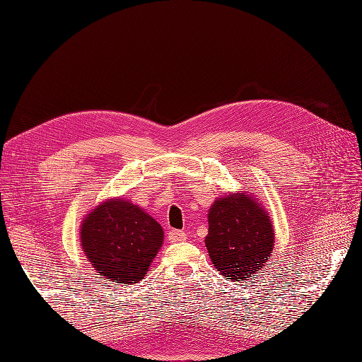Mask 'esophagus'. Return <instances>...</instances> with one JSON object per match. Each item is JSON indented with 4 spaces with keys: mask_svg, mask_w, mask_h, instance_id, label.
<instances>
[{
    "mask_svg": "<svg viewBox=\"0 0 362 362\" xmlns=\"http://www.w3.org/2000/svg\"><path fill=\"white\" fill-rule=\"evenodd\" d=\"M170 242H183L186 240V232L183 230H170L167 235Z\"/></svg>",
    "mask_w": 362,
    "mask_h": 362,
    "instance_id": "obj_1",
    "label": "esophagus"
}]
</instances>
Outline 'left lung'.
<instances>
[{
    "label": "left lung",
    "instance_id": "1",
    "mask_svg": "<svg viewBox=\"0 0 362 362\" xmlns=\"http://www.w3.org/2000/svg\"><path fill=\"white\" fill-rule=\"evenodd\" d=\"M273 245L270 216L250 194L221 197L208 210L205 246L224 277L248 280L269 262Z\"/></svg>",
    "mask_w": 362,
    "mask_h": 362
}]
</instances>
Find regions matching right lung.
Masks as SVG:
<instances>
[{
    "label": "right lung",
    "instance_id": "1",
    "mask_svg": "<svg viewBox=\"0 0 362 362\" xmlns=\"http://www.w3.org/2000/svg\"><path fill=\"white\" fill-rule=\"evenodd\" d=\"M161 226L126 199H108L86 216L81 227L82 250L92 267L117 283L144 279L163 245Z\"/></svg>",
    "mask_w": 362,
    "mask_h": 362
}]
</instances>
